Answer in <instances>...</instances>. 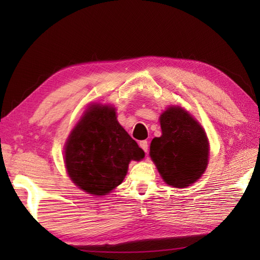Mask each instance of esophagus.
Returning <instances> with one entry per match:
<instances>
[{
    "mask_svg": "<svg viewBox=\"0 0 260 260\" xmlns=\"http://www.w3.org/2000/svg\"><path fill=\"white\" fill-rule=\"evenodd\" d=\"M140 147H141V149H142V150L144 151V152H148V149H149V146H148V141L147 140H143V141H140Z\"/></svg>",
    "mask_w": 260,
    "mask_h": 260,
    "instance_id": "obj_1",
    "label": "esophagus"
}]
</instances>
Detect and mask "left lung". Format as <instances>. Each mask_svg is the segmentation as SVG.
<instances>
[{
    "instance_id": "1",
    "label": "left lung",
    "mask_w": 260,
    "mask_h": 260,
    "mask_svg": "<svg viewBox=\"0 0 260 260\" xmlns=\"http://www.w3.org/2000/svg\"><path fill=\"white\" fill-rule=\"evenodd\" d=\"M161 136L150 144V157L165 183L186 188L204 173L209 161V141L191 114L170 107L160 114Z\"/></svg>"
}]
</instances>
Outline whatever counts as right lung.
<instances>
[{
    "label": "right lung",
    "instance_id": "1",
    "mask_svg": "<svg viewBox=\"0 0 260 260\" xmlns=\"http://www.w3.org/2000/svg\"><path fill=\"white\" fill-rule=\"evenodd\" d=\"M144 151L122 128L116 109L95 104L86 110L65 144V166L73 183L95 196L107 195L122 182L131 160Z\"/></svg>",
    "mask_w": 260,
    "mask_h": 260
}]
</instances>
